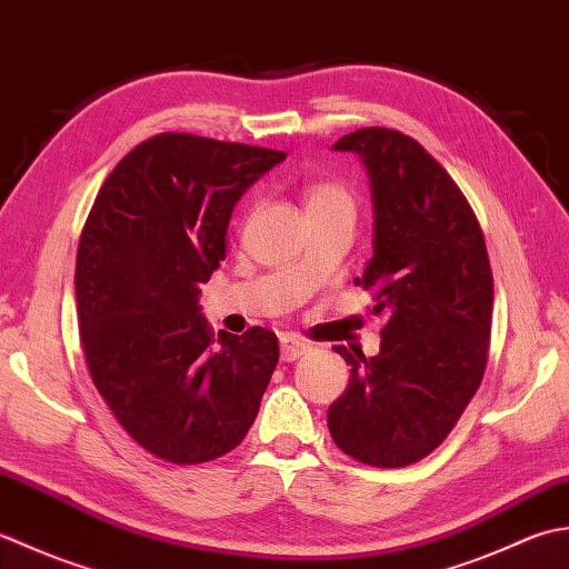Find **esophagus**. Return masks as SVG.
I'll return each instance as SVG.
<instances>
[{"mask_svg":"<svg viewBox=\"0 0 569 569\" xmlns=\"http://www.w3.org/2000/svg\"><path fill=\"white\" fill-rule=\"evenodd\" d=\"M309 349H311V346L305 339H299V336L284 333L280 339V356H282V361H287V363L297 361V358L305 356Z\"/></svg>","mask_w":569,"mask_h":569,"instance_id":"obj_1","label":"esophagus"}]
</instances>
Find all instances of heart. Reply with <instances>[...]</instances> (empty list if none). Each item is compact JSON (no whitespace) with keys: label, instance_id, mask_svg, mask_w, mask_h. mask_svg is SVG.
Here are the masks:
<instances>
[{"label":"heart","instance_id":"obj_1","mask_svg":"<svg viewBox=\"0 0 569 569\" xmlns=\"http://www.w3.org/2000/svg\"><path fill=\"white\" fill-rule=\"evenodd\" d=\"M307 216H356V193L341 179H317L305 193Z\"/></svg>","mask_w":569,"mask_h":569}]
</instances>
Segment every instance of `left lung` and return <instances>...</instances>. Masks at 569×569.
<instances>
[{
	"mask_svg": "<svg viewBox=\"0 0 569 569\" xmlns=\"http://www.w3.org/2000/svg\"><path fill=\"white\" fill-rule=\"evenodd\" d=\"M336 152L361 157L373 201V258L356 284L386 315L378 356L333 346L351 366L329 408L336 447L370 467L425 459L479 390L493 274L477 216L442 164L412 137L363 127Z\"/></svg>",
	"mask_w": 569,
	"mask_h": 569,
	"instance_id": "8db88e82",
	"label": "left lung"
}]
</instances>
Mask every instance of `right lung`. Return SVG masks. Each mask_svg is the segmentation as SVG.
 <instances>
[{
	"mask_svg": "<svg viewBox=\"0 0 569 569\" xmlns=\"http://www.w3.org/2000/svg\"><path fill=\"white\" fill-rule=\"evenodd\" d=\"M284 152L164 132L102 183L76 260L80 341L102 400L139 447L171 463L228 455L280 361L277 336L208 327L199 295L226 260L240 196Z\"/></svg>",
	"mask_w": 569,
	"mask_h": 569,
	"instance_id": "obj_1",
	"label": "right lung"
}]
</instances>
